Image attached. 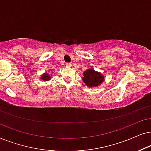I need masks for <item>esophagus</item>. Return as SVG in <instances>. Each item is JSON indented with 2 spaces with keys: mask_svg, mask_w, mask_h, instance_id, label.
<instances>
[{
  "mask_svg": "<svg viewBox=\"0 0 151 151\" xmlns=\"http://www.w3.org/2000/svg\"><path fill=\"white\" fill-rule=\"evenodd\" d=\"M65 65H66V67H71L72 64L70 63H65Z\"/></svg>",
  "mask_w": 151,
  "mask_h": 151,
  "instance_id": "esophagus-1",
  "label": "esophagus"
}]
</instances>
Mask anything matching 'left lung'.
Here are the masks:
<instances>
[{"label": "left lung", "mask_w": 151, "mask_h": 151, "mask_svg": "<svg viewBox=\"0 0 151 151\" xmlns=\"http://www.w3.org/2000/svg\"><path fill=\"white\" fill-rule=\"evenodd\" d=\"M104 78L99 72L90 69L86 70L83 73V81L89 87L97 86L103 82Z\"/></svg>", "instance_id": "obj_1"}]
</instances>
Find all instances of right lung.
I'll use <instances>...</instances> for the list:
<instances>
[{"instance_id": "obj_1", "label": "right lung", "mask_w": 151, "mask_h": 151, "mask_svg": "<svg viewBox=\"0 0 151 151\" xmlns=\"http://www.w3.org/2000/svg\"><path fill=\"white\" fill-rule=\"evenodd\" d=\"M50 79V76L48 75L47 74H45L43 75H42V79L45 80V81H47V80H49Z\"/></svg>"}]
</instances>
